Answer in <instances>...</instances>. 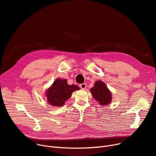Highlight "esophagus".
Here are the masks:
<instances>
[{"mask_svg": "<svg viewBox=\"0 0 156 156\" xmlns=\"http://www.w3.org/2000/svg\"><path fill=\"white\" fill-rule=\"evenodd\" d=\"M80 88H81V89H85L86 87H87V84L85 83H83V84H81L79 85Z\"/></svg>", "mask_w": 156, "mask_h": 156, "instance_id": "34e87169", "label": "esophagus"}]
</instances>
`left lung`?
<instances>
[{
	"label": "left lung",
	"mask_w": 156,
	"mask_h": 156,
	"mask_svg": "<svg viewBox=\"0 0 156 156\" xmlns=\"http://www.w3.org/2000/svg\"><path fill=\"white\" fill-rule=\"evenodd\" d=\"M90 92L95 100L101 105L110 104L112 101V94L106 84L99 80L94 83V87L90 89Z\"/></svg>",
	"instance_id": "obj_1"
}]
</instances>
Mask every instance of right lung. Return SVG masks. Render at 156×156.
Returning a JSON list of instances; mask_svg holds the SVG:
<instances>
[{"instance_id":"right-lung-1","label":"right lung","mask_w":156,"mask_h":156,"mask_svg":"<svg viewBox=\"0 0 156 156\" xmlns=\"http://www.w3.org/2000/svg\"><path fill=\"white\" fill-rule=\"evenodd\" d=\"M80 90L74 84L69 85L66 79H56L52 85L46 90L45 96L49 105L53 107H62L65 101L72 96V92Z\"/></svg>"}]
</instances>
